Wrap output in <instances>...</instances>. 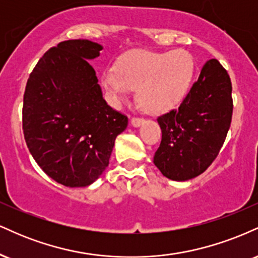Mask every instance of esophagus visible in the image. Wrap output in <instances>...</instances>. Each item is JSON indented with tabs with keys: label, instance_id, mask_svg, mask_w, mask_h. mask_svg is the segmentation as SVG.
Wrapping results in <instances>:
<instances>
[{
	"label": "esophagus",
	"instance_id": "1",
	"mask_svg": "<svg viewBox=\"0 0 258 258\" xmlns=\"http://www.w3.org/2000/svg\"><path fill=\"white\" fill-rule=\"evenodd\" d=\"M143 122H144V120L143 119H139V117H133V119L131 120V125L133 127H139Z\"/></svg>",
	"mask_w": 258,
	"mask_h": 258
}]
</instances>
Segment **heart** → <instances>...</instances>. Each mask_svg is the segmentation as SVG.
Returning a JSON list of instances; mask_svg holds the SVG:
<instances>
[{
  "mask_svg": "<svg viewBox=\"0 0 258 258\" xmlns=\"http://www.w3.org/2000/svg\"><path fill=\"white\" fill-rule=\"evenodd\" d=\"M194 59L184 49L171 52L136 51L109 68L102 85L114 103L123 102L137 90V102L144 111L160 114L172 109L184 96L194 75Z\"/></svg>",
  "mask_w": 258,
  "mask_h": 258,
  "instance_id": "1",
  "label": "heart"
}]
</instances>
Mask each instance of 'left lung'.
<instances>
[{"instance_id": "obj_1", "label": "left lung", "mask_w": 258, "mask_h": 258, "mask_svg": "<svg viewBox=\"0 0 258 258\" xmlns=\"http://www.w3.org/2000/svg\"><path fill=\"white\" fill-rule=\"evenodd\" d=\"M232 114L229 75L217 59H210L178 109L158 117L162 138L155 166L178 182L199 176L217 158Z\"/></svg>"}]
</instances>
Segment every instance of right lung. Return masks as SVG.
I'll return each mask as SVG.
<instances>
[{"instance_id": "add662e5", "label": "right lung", "mask_w": 258, "mask_h": 258, "mask_svg": "<svg viewBox=\"0 0 258 258\" xmlns=\"http://www.w3.org/2000/svg\"><path fill=\"white\" fill-rule=\"evenodd\" d=\"M103 47L69 40L48 49L25 87L23 132L32 158L65 186H87L108 167L128 119L103 98L90 61Z\"/></svg>"}]
</instances>
